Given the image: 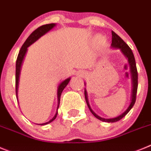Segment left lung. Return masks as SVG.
Instances as JSON below:
<instances>
[{
	"label": "left lung",
	"mask_w": 151,
	"mask_h": 151,
	"mask_svg": "<svg viewBox=\"0 0 151 151\" xmlns=\"http://www.w3.org/2000/svg\"><path fill=\"white\" fill-rule=\"evenodd\" d=\"M112 33V43H111V46L113 47H115V48L119 49L121 50L123 53L126 55L129 59V62L130 64V68H131V73L132 76V81H133V89H132V102L130 104L129 107L127 108L126 111H125L123 114H122L121 115H119V116L115 118H113V119H104V118H101L100 116H98L97 114H96L91 109L90 107H89V104L88 103L87 100V96H86V92H84V94H85V99L86 101V104L88 105V108H89L90 111L92 112V114L96 116V118H98L99 119L101 120V121L104 122H108V123H114V122L119 121V119H121L122 118L124 117L127 114L129 113V111L132 109V108L133 107V105L135 104V101H136V94H137V89H138V71H137V68H136V63H135V59L134 55H133V52L132 51L131 48L129 47L126 43L123 40V39L120 37L119 36H118L114 32H111Z\"/></svg>",
	"instance_id": "1"
}]
</instances>
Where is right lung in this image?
Masks as SVG:
<instances>
[{
  "instance_id": "add662e5",
  "label": "right lung",
  "mask_w": 151,
  "mask_h": 151,
  "mask_svg": "<svg viewBox=\"0 0 151 151\" xmlns=\"http://www.w3.org/2000/svg\"><path fill=\"white\" fill-rule=\"evenodd\" d=\"M55 25L54 24V23H51V24H47V25L40 26L39 28H37L36 30H35V31H34V32L29 35V37L26 39L25 43H23V45L22 46L21 49H20L19 50V52L18 57H17V59H16V95H17V90H18V84H19V78L20 69H21L22 63V61L23 59H24V57H25V53H26L27 52V49H28V47H29L31 44L35 43L37 40H38L40 37L43 36V35H45V34L47 33V32H48L50 30L52 29ZM69 81H70V78H68L66 79L65 81H64L63 82L59 85V89H58V99H59V104H58V108H59V104H60L61 94H62L63 89H65L66 86L68 84ZM57 114H58V111H57L55 115L54 116V117L52 118V119H50V121L47 122V123H42V124H40V125L48 124V123L53 121L54 119L56 118Z\"/></svg>"
}]
</instances>
